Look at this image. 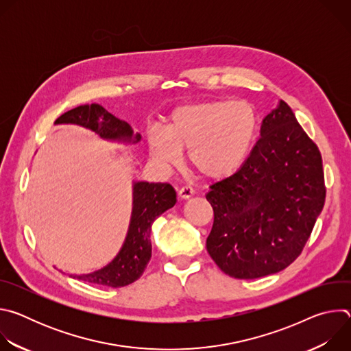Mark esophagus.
<instances>
[{
    "mask_svg": "<svg viewBox=\"0 0 351 351\" xmlns=\"http://www.w3.org/2000/svg\"><path fill=\"white\" fill-rule=\"evenodd\" d=\"M193 190H191V187H187V186H183L182 189H179V191H178V195L182 198V199H187V198H190L191 195H193Z\"/></svg>",
    "mask_w": 351,
    "mask_h": 351,
    "instance_id": "1",
    "label": "esophagus"
}]
</instances>
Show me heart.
Segmentation results:
<instances>
[{"label": "heart", "instance_id": "b5f03b06", "mask_svg": "<svg viewBox=\"0 0 351 351\" xmlns=\"http://www.w3.org/2000/svg\"><path fill=\"white\" fill-rule=\"evenodd\" d=\"M254 107L232 99H208L175 108L165 130L148 134L149 153L162 167L182 162L189 149L193 168L206 179L229 178L245 162L258 134Z\"/></svg>", "mask_w": 351, "mask_h": 351}]
</instances>
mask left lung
<instances>
[{"label":"left lung","instance_id":"obj_1","mask_svg":"<svg viewBox=\"0 0 351 351\" xmlns=\"http://www.w3.org/2000/svg\"><path fill=\"white\" fill-rule=\"evenodd\" d=\"M325 195L319 149L279 101L241 168L210 186L214 225L207 252L236 279L276 274L302 254Z\"/></svg>","mask_w":351,"mask_h":351}]
</instances>
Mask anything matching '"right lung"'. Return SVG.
Instances as JSON below:
<instances>
[{"label":"right lung","instance_id":"obj_1","mask_svg":"<svg viewBox=\"0 0 351 351\" xmlns=\"http://www.w3.org/2000/svg\"><path fill=\"white\" fill-rule=\"evenodd\" d=\"M60 123H73L95 132L107 140L137 143L141 137L133 134L130 125L110 114L98 104H86L62 114ZM176 203V191L169 183L136 182L133 184V210L129 230L118 256L104 268L73 278L93 285L123 287L137 280L152 258V225Z\"/></svg>","mask_w":351,"mask_h":351}]
</instances>
